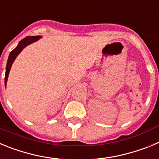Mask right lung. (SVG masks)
<instances>
[{"instance_id":"add662e5","label":"right lung","mask_w":159,"mask_h":159,"mask_svg":"<svg viewBox=\"0 0 159 159\" xmlns=\"http://www.w3.org/2000/svg\"><path fill=\"white\" fill-rule=\"evenodd\" d=\"M40 38H41V36H26L25 38H24L23 40H20V41L19 42V43H18V45L16 46V47L15 48L12 52H11L9 56H8V59L6 64V71H5V87H6L8 74H9V71H10L12 63H13V61L15 60V59L16 58V57H17L18 55L20 53V52H21L25 47H27V46L29 45V44H30V43L37 41V40H39V39H40Z\"/></svg>"}]
</instances>
